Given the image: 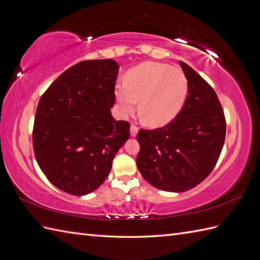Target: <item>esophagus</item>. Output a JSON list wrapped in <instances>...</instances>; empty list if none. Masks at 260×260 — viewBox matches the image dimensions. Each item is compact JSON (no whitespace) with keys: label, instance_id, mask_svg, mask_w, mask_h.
<instances>
[{"label":"esophagus","instance_id":"obj_1","mask_svg":"<svg viewBox=\"0 0 260 260\" xmlns=\"http://www.w3.org/2000/svg\"><path fill=\"white\" fill-rule=\"evenodd\" d=\"M139 133V128L135 125H131V136L132 137H135Z\"/></svg>","mask_w":260,"mask_h":260}]
</instances>
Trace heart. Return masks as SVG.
Listing matches in <instances>:
<instances>
[{
	"mask_svg": "<svg viewBox=\"0 0 260 260\" xmlns=\"http://www.w3.org/2000/svg\"><path fill=\"white\" fill-rule=\"evenodd\" d=\"M189 91L183 71L158 62H143L128 70L125 84L115 89L123 116L133 114L140 101V114L147 125L169 124L183 108Z\"/></svg>",
	"mask_w": 260,
	"mask_h": 260,
	"instance_id": "1",
	"label": "heart"
}]
</instances>
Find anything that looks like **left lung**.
<instances>
[{"instance_id":"obj_1","label":"left lung","mask_w":260,"mask_h":260,"mask_svg":"<svg viewBox=\"0 0 260 260\" xmlns=\"http://www.w3.org/2000/svg\"><path fill=\"white\" fill-rule=\"evenodd\" d=\"M189 81L184 106L167 126L141 129L137 169L148 183L168 192H184L211 173L225 137V119L212 87L180 61Z\"/></svg>"}]
</instances>
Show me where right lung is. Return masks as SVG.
Returning a JSON list of instances; mask_svg holds the SVG:
<instances>
[{"instance_id": "add662e5", "label": "right lung", "mask_w": 260, "mask_h": 260, "mask_svg": "<svg viewBox=\"0 0 260 260\" xmlns=\"http://www.w3.org/2000/svg\"><path fill=\"white\" fill-rule=\"evenodd\" d=\"M118 70L113 59L81 61L39 101L32 133L36 159L47 179L69 194L97 190L129 137L128 121L110 113Z\"/></svg>"}]
</instances>
